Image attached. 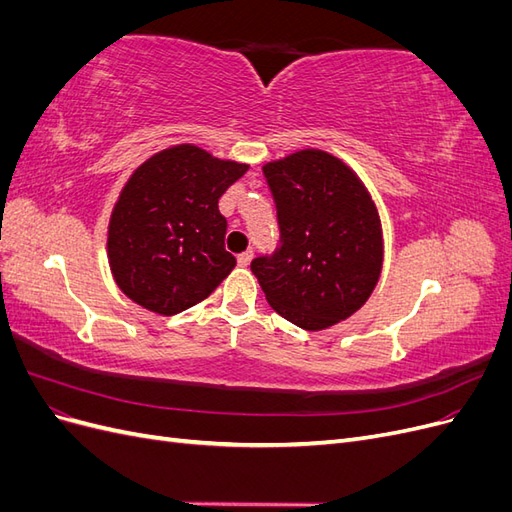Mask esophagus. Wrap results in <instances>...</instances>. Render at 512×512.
<instances>
[{
    "label": "esophagus",
    "instance_id": "esophagus-1",
    "mask_svg": "<svg viewBox=\"0 0 512 512\" xmlns=\"http://www.w3.org/2000/svg\"><path fill=\"white\" fill-rule=\"evenodd\" d=\"M252 258H254V252H252V250H245V252H241V254L237 256V260H239V265H241V267H247V265H250Z\"/></svg>",
    "mask_w": 512,
    "mask_h": 512
}]
</instances>
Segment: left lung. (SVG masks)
I'll return each mask as SVG.
<instances>
[{
    "instance_id": "1",
    "label": "left lung",
    "mask_w": 512,
    "mask_h": 512,
    "mask_svg": "<svg viewBox=\"0 0 512 512\" xmlns=\"http://www.w3.org/2000/svg\"><path fill=\"white\" fill-rule=\"evenodd\" d=\"M282 245L252 260L269 305L305 331L350 318L374 292L384 260L382 224L365 183L322 149L262 166Z\"/></svg>"
}]
</instances>
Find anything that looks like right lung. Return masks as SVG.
<instances>
[{"label":"right lung","mask_w":512,"mask_h":512,"mask_svg":"<svg viewBox=\"0 0 512 512\" xmlns=\"http://www.w3.org/2000/svg\"><path fill=\"white\" fill-rule=\"evenodd\" d=\"M250 164L183 143L153 153L119 192L106 252L128 299L162 316L183 312L222 284L237 260L224 247L220 196Z\"/></svg>","instance_id":"right-lung-1"}]
</instances>
